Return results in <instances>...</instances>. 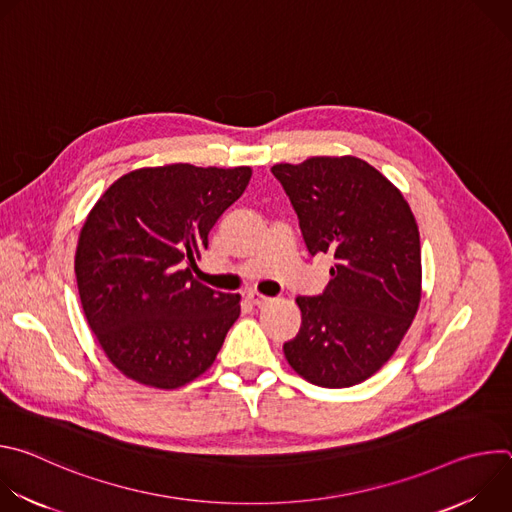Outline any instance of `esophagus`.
Returning <instances> with one entry per match:
<instances>
[{
	"mask_svg": "<svg viewBox=\"0 0 512 512\" xmlns=\"http://www.w3.org/2000/svg\"><path fill=\"white\" fill-rule=\"evenodd\" d=\"M247 300H249V304H253V306H257V308H261V306H265V304H269V302H271L269 298H265V296L257 294V291H249V294H247Z\"/></svg>",
	"mask_w": 512,
	"mask_h": 512,
	"instance_id": "1",
	"label": "esophagus"
}]
</instances>
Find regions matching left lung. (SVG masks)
Segmentation results:
<instances>
[{
	"label": "left lung",
	"instance_id": "left-lung-1",
	"mask_svg": "<svg viewBox=\"0 0 512 512\" xmlns=\"http://www.w3.org/2000/svg\"><path fill=\"white\" fill-rule=\"evenodd\" d=\"M310 255L332 253L324 294L296 298L302 326L283 354L326 389L373 377L393 356L421 302V245L401 190L354 156L275 164Z\"/></svg>",
	"mask_w": 512,
	"mask_h": 512
}]
</instances>
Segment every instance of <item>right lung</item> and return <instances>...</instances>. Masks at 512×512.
<instances>
[{
	"mask_svg": "<svg viewBox=\"0 0 512 512\" xmlns=\"http://www.w3.org/2000/svg\"><path fill=\"white\" fill-rule=\"evenodd\" d=\"M251 174L249 166L139 168L91 208L75 255L81 306L127 379L178 389L212 367L241 314V296L216 294L190 265Z\"/></svg>",
	"mask_w": 512,
	"mask_h": 512,
	"instance_id": "1",
	"label": "right lung"
}]
</instances>
